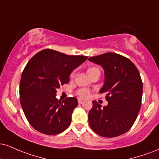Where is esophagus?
Wrapping results in <instances>:
<instances>
[{"label":"esophagus","instance_id":"34e87169","mask_svg":"<svg viewBox=\"0 0 159 159\" xmlns=\"http://www.w3.org/2000/svg\"><path fill=\"white\" fill-rule=\"evenodd\" d=\"M78 104H83L84 102V101H83V100H81V99H78Z\"/></svg>","mask_w":159,"mask_h":159}]
</instances>
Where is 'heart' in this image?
<instances>
[{"instance_id": "b5f03b06", "label": "heart", "mask_w": 159, "mask_h": 159, "mask_svg": "<svg viewBox=\"0 0 159 159\" xmlns=\"http://www.w3.org/2000/svg\"><path fill=\"white\" fill-rule=\"evenodd\" d=\"M87 72L89 77H91L92 75H93L95 74H100V70H99L98 68L95 67V66H90V67H89L87 70ZM71 76L72 77V76H73V74H72ZM77 94L78 96L81 97V98H87L89 96L90 93H89V91L87 89H81L78 91Z\"/></svg>"}]
</instances>
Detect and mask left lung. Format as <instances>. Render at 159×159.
I'll return each mask as SVG.
<instances>
[{"instance_id":"left-lung-1","label":"left lung","mask_w":159,"mask_h":159,"mask_svg":"<svg viewBox=\"0 0 159 159\" xmlns=\"http://www.w3.org/2000/svg\"><path fill=\"white\" fill-rule=\"evenodd\" d=\"M88 60L104 70V84L99 93H106L107 106L93 101L88 115L90 127L101 136L112 138L127 132L141 108L143 84L139 70L126 57L107 52Z\"/></svg>"}]
</instances>
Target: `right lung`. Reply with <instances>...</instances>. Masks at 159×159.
Segmentation results:
<instances>
[{"label": "right lung", "mask_w": 159, "mask_h": 159, "mask_svg": "<svg viewBox=\"0 0 159 159\" xmlns=\"http://www.w3.org/2000/svg\"><path fill=\"white\" fill-rule=\"evenodd\" d=\"M87 58L46 49L29 61L20 78V101L34 129L46 135L59 134L67 129L78 100L75 97L58 100L57 89L69 83L72 70Z\"/></svg>", "instance_id": "right-lung-1"}]
</instances>
